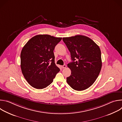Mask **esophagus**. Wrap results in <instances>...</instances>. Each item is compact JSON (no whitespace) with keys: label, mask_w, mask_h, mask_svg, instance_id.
I'll list each match as a JSON object with an SVG mask.
<instances>
[{"label":"esophagus","mask_w":122,"mask_h":122,"mask_svg":"<svg viewBox=\"0 0 122 122\" xmlns=\"http://www.w3.org/2000/svg\"><path fill=\"white\" fill-rule=\"evenodd\" d=\"M66 65H64L63 66H62V67L63 68H66Z\"/></svg>","instance_id":"1"}]
</instances>
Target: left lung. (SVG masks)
Instances as JSON below:
<instances>
[{
    "label": "left lung",
    "instance_id": "obj_1",
    "mask_svg": "<svg viewBox=\"0 0 122 122\" xmlns=\"http://www.w3.org/2000/svg\"><path fill=\"white\" fill-rule=\"evenodd\" d=\"M63 41L72 60L67 64L71 71V75L66 78L67 83L77 91L87 89L96 81L101 69L99 46L90 38L82 35L63 38Z\"/></svg>",
    "mask_w": 122,
    "mask_h": 122
}]
</instances>
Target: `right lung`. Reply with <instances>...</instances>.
I'll return each instance as SVG.
<instances>
[{
	"label": "right lung",
	"instance_id": "obj_1",
	"mask_svg": "<svg viewBox=\"0 0 122 122\" xmlns=\"http://www.w3.org/2000/svg\"><path fill=\"white\" fill-rule=\"evenodd\" d=\"M62 38L38 35L29 40L21 53V68L28 83L41 89L53 81L60 69L55 64L54 50Z\"/></svg>",
	"mask_w": 122,
	"mask_h": 122
}]
</instances>
